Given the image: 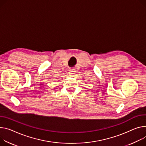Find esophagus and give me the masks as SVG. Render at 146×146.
I'll return each mask as SVG.
<instances>
[{"instance_id":"34e87169","label":"esophagus","mask_w":146,"mask_h":146,"mask_svg":"<svg viewBox=\"0 0 146 146\" xmlns=\"http://www.w3.org/2000/svg\"><path fill=\"white\" fill-rule=\"evenodd\" d=\"M75 73H76V70L74 69H70L69 70V76H73L74 74H75Z\"/></svg>"}]
</instances>
